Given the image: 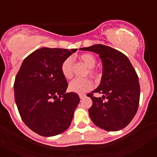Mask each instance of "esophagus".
I'll return each instance as SVG.
<instances>
[{"instance_id": "esophagus-1", "label": "esophagus", "mask_w": 157, "mask_h": 157, "mask_svg": "<svg viewBox=\"0 0 157 157\" xmlns=\"http://www.w3.org/2000/svg\"><path fill=\"white\" fill-rule=\"evenodd\" d=\"M85 94H79V98L80 99H82V98H83L84 97H85Z\"/></svg>"}]
</instances>
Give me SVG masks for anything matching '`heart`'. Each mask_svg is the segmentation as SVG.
<instances>
[{
    "mask_svg": "<svg viewBox=\"0 0 157 157\" xmlns=\"http://www.w3.org/2000/svg\"><path fill=\"white\" fill-rule=\"evenodd\" d=\"M79 59L84 63V64L89 68L88 74L92 78H98V73L94 69L96 65V58L92 54L84 53L79 56ZM72 65L73 59L71 57L67 58L61 65V71L64 78L69 79L73 75L72 72ZM93 87V82L89 78H75L72 80L68 85L69 90L76 94H82Z\"/></svg>",
    "mask_w": 157,
    "mask_h": 157,
    "instance_id": "1",
    "label": "heart"
}]
</instances>
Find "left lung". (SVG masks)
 Instances as JSON below:
<instances>
[{
    "instance_id": "8db88e82",
    "label": "left lung",
    "mask_w": 157,
    "mask_h": 157,
    "mask_svg": "<svg viewBox=\"0 0 157 157\" xmlns=\"http://www.w3.org/2000/svg\"><path fill=\"white\" fill-rule=\"evenodd\" d=\"M79 49L99 55L103 66L101 83L92 91L102 93V98L87 94L93 101L89 109L91 120L97 127L108 131L122 130L138 111L140 99L138 75L127 56L115 48L94 45Z\"/></svg>"
}]
</instances>
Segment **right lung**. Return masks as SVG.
Returning a JSON list of instances; mask_svg holds the SVG:
<instances>
[{
    "mask_svg": "<svg viewBox=\"0 0 157 157\" xmlns=\"http://www.w3.org/2000/svg\"><path fill=\"white\" fill-rule=\"evenodd\" d=\"M76 51L37 49L23 60L17 73L14 83L16 106L25 124L39 135H57L70 127L80 99L75 93H66L68 85L61 65Z\"/></svg>",
    "mask_w": 157,
    "mask_h": 157,
    "instance_id": "1",
    "label": "right lung"
}]
</instances>
